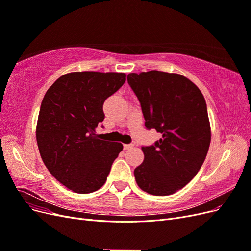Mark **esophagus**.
I'll use <instances>...</instances> for the list:
<instances>
[{"label": "esophagus", "instance_id": "34e87169", "mask_svg": "<svg viewBox=\"0 0 251 251\" xmlns=\"http://www.w3.org/2000/svg\"><path fill=\"white\" fill-rule=\"evenodd\" d=\"M133 147H134V144H124V149H125V150L132 149Z\"/></svg>", "mask_w": 251, "mask_h": 251}]
</instances>
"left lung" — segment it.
I'll return each instance as SVG.
<instances>
[{
  "label": "left lung",
  "instance_id": "8db88e82",
  "mask_svg": "<svg viewBox=\"0 0 251 251\" xmlns=\"http://www.w3.org/2000/svg\"><path fill=\"white\" fill-rule=\"evenodd\" d=\"M127 82L140 102L146 127L162 135L154 146L141 148L144 160L134 171L136 182L148 194L172 195L196 176L207 155L211 133L204 96L177 73H130Z\"/></svg>",
  "mask_w": 251,
  "mask_h": 251
}]
</instances>
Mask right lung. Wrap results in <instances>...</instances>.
<instances>
[{"label": "right lung", "mask_w": 251, "mask_h": 251, "mask_svg": "<svg viewBox=\"0 0 251 251\" xmlns=\"http://www.w3.org/2000/svg\"><path fill=\"white\" fill-rule=\"evenodd\" d=\"M126 76L117 72L67 73L43 98L37 147L50 174L74 193L100 189L124 149L120 142L101 140L95 128L104 119V100L124 85Z\"/></svg>", "instance_id": "right-lung-1"}]
</instances>
